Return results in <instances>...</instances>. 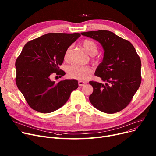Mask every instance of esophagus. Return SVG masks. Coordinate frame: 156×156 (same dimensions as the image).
Segmentation results:
<instances>
[{
    "label": "esophagus",
    "instance_id": "esophagus-1",
    "mask_svg": "<svg viewBox=\"0 0 156 156\" xmlns=\"http://www.w3.org/2000/svg\"><path fill=\"white\" fill-rule=\"evenodd\" d=\"M87 84V82L85 81H78V85L80 87H83L84 85H85Z\"/></svg>",
    "mask_w": 156,
    "mask_h": 156
}]
</instances>
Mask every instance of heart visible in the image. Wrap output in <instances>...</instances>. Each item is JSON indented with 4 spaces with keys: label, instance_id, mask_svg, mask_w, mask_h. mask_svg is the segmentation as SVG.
<instances>
[{
    "label": "heart",
    "instance_id": "heart-1",
    "mask_svg": "<svg viewBox=\"0 0 156 156\" xmlns=\"http://www.w3.org/2000/svg\"><path fill=\"white\" fill-rule=\"evenodd\" d=\"M82 45L86 51L90 55H95L98 52L97 44L91 40L86 39L82 42ZM70 48H68L64 54V59H67ZM67 72L69 76L80 80H85L87 76L92 73L91 68L88 66H82L76 64H73L67 68Z\"/></svg>",
    "mask_w": 156,
    "mask_h": 156
}]
</instances>
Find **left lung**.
Instances as JSON below:
<instances>
[{"instance_id": "8db88e82", "label": "left lung", "mask_w": 156, "mask_h": 156, "mask_svg": "<svg viewBox=\"0 0 156 156\" xmlns=\"http://www.w3.org/2000/svg\"><path fill=\"white\" fill-rule=\"evenodd\" d=\"M81 34L98 41L104 51L95 75L105 83L90 81L94 88L90 101L103 112L113 114L122 110L132 101L141 83V61L135 47L129 41L108 30Z\"/></svg>"}]
</instances>
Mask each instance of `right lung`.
I'll return each mask as SVG.
<instances>
[{
  "label": "right lung",
  "instance_id": "1",
  "mask_svg": "<svg viewBox=\"0 0 156 156\" xmlns=\"http://www.w3.org/2000/svg\"><path fill=\"white\" fill-rule=\"evenodd\" d=\"M81 35L49 33L27 42L16 59V83L31 108L42 113L56 111L65 104L71 92L78 87L76 80L58 83L51 75L63 76L59 69L68 48Z\"/></svg>",
  "mask_w": 156,
  "mask_h": 156
}]
</instances>
